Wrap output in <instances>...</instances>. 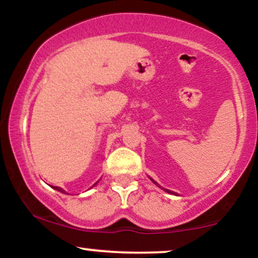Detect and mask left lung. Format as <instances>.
I'll return each instance as SVG.
<instances>
[{
  "label": "left lung",
  "instance_id": "1",
  "mask_svg": "<svg viewBox=\"0 0 258 258\" xmlns=\"http://www.w3.org/2000/svg\"><path fill=\"white\" fill-rule=\"evenodd\" d=\"M166 191H168V193H170V190H166Z\"/></svg>",
  "mask_w": 258,
  "mask_h": 258
}]
</instances>
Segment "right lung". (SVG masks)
I'll return each instance as SVG.
<instances>
[{
  "label": "right lung",
  "mask_w": 258,
  "mask_h": 258,
  "mask_svg": "<svg viewBox=\"0 0 258 258\" xmlns=\"http://www.w3.org/2000/svg\"><path fill=\"white\" fill-rule=\"evenodd\" d=\"M54 189H57V190H59V191H61V193H65V191L63 190V189H61V188H59V186H54Z\"/></svg>",
  "instance_id": "right-lung-1"
}]
</instances>
